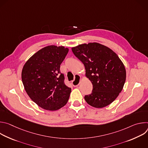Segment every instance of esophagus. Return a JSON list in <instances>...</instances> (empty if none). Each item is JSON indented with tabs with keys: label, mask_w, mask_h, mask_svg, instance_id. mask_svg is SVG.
<instances>
[{
	"label": "esophagus",
	"mask_w": 148,
	"mask_h": 148,
	"mask_svg": "<svg viewBox=\"0 0 148 148\" xmlns=\"http://www.w3.org/2000/svg\"><path fill=\"white\" fill-rule=\"evenodd\" d=\"M75 79L72 82V85L74 86V87H77L79 83L81 82V77L79 75H75Z\"/></svg>",
	"instance_id": "esophagus-1"
}]
</instances>
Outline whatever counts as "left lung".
<instances>
[{"mask_svg":"<svg viewBox=\"0 0 148 148\" xmlns=\"http://www.w3.org/2000/svg\"><path fill=\"white\" fill-rule=\"evenodd\" d=\"M83 63L86 77L91 82L92 93L84 97L91 106L102 108L111 104L122 91L126 80V70L118 55L98 43L79 45L71 49Z\"/></svg>","mask_w":148,"mask_h":148,"instance_id":"left-lung-1","label":"left lung"}]
</instances>
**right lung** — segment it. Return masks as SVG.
Masks as SVG:
<instances>
[{
  "label": "right lung",
  "mask_w": 148,
  "mask_h": 148,
  "mask_svg": "<svg viewBox=\"0 0 148 148\" xmlns=\"http://www.w3.org/2000/svg\"><path fill=\"white\" fill-rule=\"evenodd\" d=\"M69 51L64 46H46L34 54L25 64L22 79L29 97L37 105L56 111L67 103L71 88L64 82L60 67Z\"/></svg>",
  "instance_id": "1"
}]
</instances>
